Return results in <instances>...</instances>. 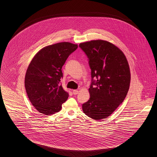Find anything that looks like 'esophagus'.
Instances as JSON below:
<instances>
[{"label": "esophagus", "instance_id": "34e87169", "mask_svg": "<svg viewBox=\"0 0 157 157\" xmlns=\"http://www.w3.org/2000/svg\"><path fill=\"white\" fill-rule=\"evenodd\" d=\"M72 93L74 95H77L78 93V90H72Z\"/></svg>", "mask_w": 157, "mask_h": 157}]
</instances>
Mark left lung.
Listing matches in <instances>:
<instances>
[{
  "instance_id": "1",
  "label": "left lung",
  "mask_w": 157,
  "mask_h": 157,
  "mask_svg": "<svg viewBox=\"0 0 157 157\" xmlns=\"http://www.w3.org/2000/svg\"><path fill=\"white\" fill-rule=\"evenodd\" d=\"M79 46L89 58L92 80L96 79L89 89L90 100L82 105L83 111L95 120L106 118L122 103L129 89L128 60L121 49L106 40H91Z\"/></svg>"
}]
</instances>
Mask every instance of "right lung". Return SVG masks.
I'll return each mask as SVG.
<instances>
[{
  "label": "right lung",
  "mask_w": 157,
  "mask_h": 157,
  "mask_svg": "<svg viewBox=\"0 0 157 157\" xmlns=\"http://www.w3.org/2000/svg\"><path fill=\"white\" fill-rule=\"evenodd\" d=\"M78 48L70 42L46 46L34 56L27 69L25 86L28 98L39 112L50 115L59 112L68 92L60 85L62 68Z\"/></svg>",
  "instance_id": "obj_1"
}]
</instances>
